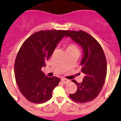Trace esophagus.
I'll return each mask as SVG.
<instances>
[{
    "instance_id": "1",
    "label": "esophagus",
    "mask_w": 121,
    "mask_h": 121,
    "mask_svg": "<svg viewBox=\"0 0 121 121\" xmlns=\"http://www.w3.org/2000/svg\"><path fill=\"white\" fill-rule=\"evenodd\" d=\"M61 81L62 83H64V84H65V83H68V82L69 81V80H68V79H65V78H62Z\"/></svg>"
}]
</instances>
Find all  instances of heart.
I'll return each mask as SVG.
<instances>
[{"instance_id":"1","label":"heart","mask_w":121,"mask_h":121,"mask_svg":"<svg viewBox=\"0 0 121 121\" xmlns=\"http://www.w3.org/2000/svg\"><path fill=\"white\" fill-rule=\"evenodd\" d=\"M71 49H77V48L74 44H69L66 47V50H71Z\"/></svg>"}]
</instances>
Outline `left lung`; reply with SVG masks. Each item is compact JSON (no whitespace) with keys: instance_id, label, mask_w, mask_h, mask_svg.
Wrapping results in <instances>:
<instances>
[{"instance_id":"1","label":"left lung","mask_w":121,"mask_h":121,"mask_svg":"<svg viewBox=\"0 0 121 121\" xmlns=\"http://www.w3.org/2000/svg\"><path fill=\"white\" fill-rule=\"evenodd\" d=\"M67 37L81 46L83 51L81 72L85 77L81 83L75 80L78 90L69 97L76 102L85 103L94 100L102 90L107 75V61L102 48L90 35L82 30L67 31Z\"/></svg>"}]
</instances>
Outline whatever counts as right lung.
<instances>
[{
  "mask_svg": "<svg viewBox=\"0 0 121 121\" xmlns=\"http://www.w3.org/2000/svg\"><path fill=\"white\" fill-rule=\"evenodd\" d=\"M67 31H40L27 38L21 47L15 60V78L20 92L31 102L42 104L50 100L59 85V78L47 77L41 69Z\"/></svg>",
  "mask_w": 121,
  "mask_h": 121,
  "instance_id": "add662e5",
  "label": "right lung"
}]
</instances>
